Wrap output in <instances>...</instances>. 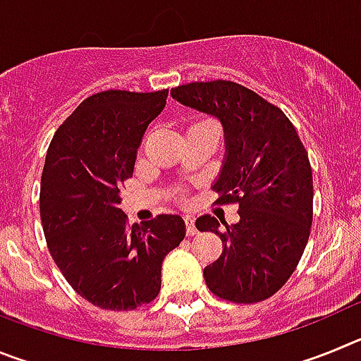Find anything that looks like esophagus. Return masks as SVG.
<instances>
[{
	"instance_id": "obj_1",
	"label": "esophagus",
	"mask_w": 361,
	"mask_h": 361,
	"mask_svg": "<svg viewBox=\"0 0 361 361\" xmlns=\"http://www.w3.org/2000/svg\"><path fill=\"white\" fill-rule=\"evenodd\" d=\"M184 224H186V233H188V235H191V237H193V235H197L195 219H193V216H190V215L184 216Z\"/></svg>"
}]
</instances>
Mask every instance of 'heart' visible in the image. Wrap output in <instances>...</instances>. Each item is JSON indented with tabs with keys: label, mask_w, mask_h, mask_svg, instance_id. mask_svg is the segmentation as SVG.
Listing matches in <instances>:
<instances>
[{
	"label": "heart",
	"mask_w": 361,
	"mask_h": 361,
	"mask_svg": "<svg viewBox=\"0 0 361 361\" xmlns=\"http://www.w3.org/2000/svg\"><path fill=\"white\" fill-rule=\"evenodd\" d=\"M200 123H209V121H200Z\"/></svg>",
	"instance_id": "obj_1"
}]
</instances>
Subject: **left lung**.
<instances>
[{"label": "left lung", "mask_w": 361, "mask_h": 361, "mask_svg": "<svg viewBox=\"0 0 361 361\" xmlns=\"http://www.w3.org/2000/svg\"><path fill=\"white\" fill-rule=\"evenodd\" d=\"M184 106L216 117L226 153L213 183L219 202L238 204V222L219 228L212 215L199 231L222 240L219 260L204 280L219 298L255 304L275 295L298 266L312 222V173L307 152L280 108L233 81L190 82L171 88Z\"/></svg>", "instance_id": "1"}]
</instances>
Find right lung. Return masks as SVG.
<instances>
[{
    "label": "right lung",
    "mask_w": 361,
    "mask_h": 361,
    "mask_svg": "<svg viewBox=\"0 0 361 361\" xmlns=\"http://www.w3.org/2000/svg\"><path fill=\"white\" fill-rule=\"evenodd\" d=\"M168 90H106L86 97L57 128L41 175L39 212L49 251L78 295L110 311L149 304L162 260L186 226L159 215L128 228L119 186L133 175L148 124Z\"/></svg>",
    "instance_id": "add662e5"
}]
</instances>
